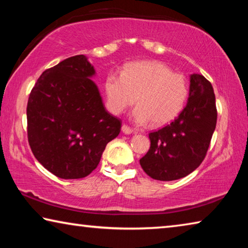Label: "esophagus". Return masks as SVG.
I'll use <instances>...</instances> for the list:
<instances>
[{
  "instance_id": "34e87169",
  "label": "esophagus",
  "mask_w": 248,
  "mask_h": 248,
  "mask_svg": "<svg viewBox=\"0 0 248 248\" xmlns=\"http://www.w3.org/2000/svg\"><path fill=\"white\" fill-rule=\"evenodd\" d=\"M121 131H123L124 134H130L133 132V130L130 127H128L127 124H123V127H121Z\"/></svg>"
}]
</instances>
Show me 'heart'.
Listing matches in <instances>:
<instances>
[{"label": "heart", "mask_w": 248, "mask_h": 248, "mask_svg": "<svg viewBox=\"0 0 248 248\" xmlns=\"http://www.w3.org/2000/svg\"><path fill=\"white\" fill-rule=\"evenodd\" d=\"M109 110L121 114L136 102L132 118L137 124L164 125L183 110L188 97V83L183 74L159 61L132 62L120 77L109 74L104 83Z\"/></svg>", "instance_id": "obj_1"}]
</instances>
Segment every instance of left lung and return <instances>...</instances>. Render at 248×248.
<instances>
[{"label": "left lung", "mask_w": 248, "mask_h": 248, "mask_svg": "<svg viewBox=\"0 0 248 248\" xmlns=\"http://www.w3.org/2000/svg\"><path fill=\"white\" fill-rule=\"evenodd\" d=\"M217 117L211 83L203 75L191 74L186 107L170 124L149 134L151 146L140 159L142 169L163 182L192 173L207 154Z\"/></svg>", "instance_id": "1"}]
</instances>
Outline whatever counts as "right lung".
Segmentation results:
<instances>
[{"instance_id": "1", "label": "right lung", "mask_w": 248, "mask_h": 248, "mask_svg": "<svg viewBox=\"0 0 248 248\" xmlns=\"http://www.w3.org/2000/svg\"><path fill=\"white\" fill-rule=\"evenodd\" d=\"M95 69L83 54L46 70L31 92L27 134L33 155L57 177L90 175L121 123L105 109L92 78Z\"/></svg>"}]
</instances>
